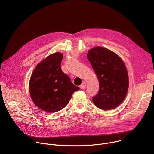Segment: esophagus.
I'll return each mask as SVG.
<instances>
[{
  "instance_id": "34e87169",
  "label": "esophagus",
  "mask_w": 154,
  "mask_h": 154,
  "mask_svg": "<svg viewBox=\"0 0 154 154\" xmlns=\"http://www.w3.org/2000/svg\"><path fill=\"white\" fill-rule=\"evenodd\" d=\"M86 87V83L85 82H83L81 85H80V88H81V89H84Z\"/></svg>"
}]
</instances>
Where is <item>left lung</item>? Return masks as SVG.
I'll use <instances>...</instances> for the list:
<instances>
[{
    "label": "left lung",
    "instance_id": "left-lung-1",
    "mask_svg": "<svg viewBox=\"0 0 154 154\" xmlns=\"http://www.w3.org/2000/svg\"><path fill=\"white\" fill-rule=\"evenodd\" d=\"M87 56L99 82V92L92 98L94 103L105 110L116 108L124 100L128 88L124 61L115 52L102 47L91 48Z\"/></svg>",
    "mask_w": 154,
    "mask_h": 154
}]
</instances>
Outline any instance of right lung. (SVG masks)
<instances>
[{
    "label": "right lung",
    "instance_id": "obj_1",
    "mask_svg": "<svg viewBox=\"0 0 154 154\" xmlns=\"http://www.w3.org/2000/svg\"><path fill=\"white\" fill-rule=\"evenodd\" d=\"M63 54L47 56L34 69L29 81L30 97L35 106L48 113L58 112L68 104L79 87L72 84L60 67Z\"/></svg>",
    "mask_w": 154,
    "mask_h": 154
}]
</instances>
